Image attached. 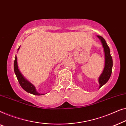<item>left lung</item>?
I'll return each instance as SVG.
<instances>
[{
  "label": "left lung",
  "instance_id": "1",
  "mask_svg": "<svg viewBox=\"0 0 126 126\" xmlns=\"http://www.w3.org/2000/svg\"><path fill=\"white\" fill-rule=\"evenodd\" d=\"M98 38L100 40L101 43L102 44L103 47L104 48V57H105V63H104V67L102 73L99 77L98 81L99 83V88L105 84L109 80L112 73V59L110 54V48L108 46L107 43L104 39L101 36L98 35Z\"/></svg>",
  "mask_w": 126,
  "mask_h": 126
}]
</instances>
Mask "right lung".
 <instances>
[{"label":"right lung","instance_id":"obj_1","mask_svg":"<svg viewBox=\"0 0 126 126\" xmlns=\"http://www.w3.org/2000/svg\"><path fill=\"white\" fill-rule=\"evenodd\" d=\"M20 47L18 48L17 50H19L20 48ZM14 72L16 78L18 80V81L20 84V86L23 88V89H24L26 91H27V93L32 94L35 95H44L43 94H40L37 92L35 88V86L33 85L29 81H28L27 79H25L23 76L22 75V74H21V72L19 71L18 68V65H17V57L16 56H15V61H14Z\"/></svg>","mask_w":126,"mask_h":126}]
</instances>
